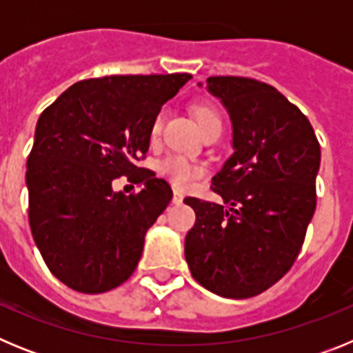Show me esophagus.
Here are the masks:
<instances>
[{
	"instance_id": "1",
	"label": "esophagus",
	"mask_w": 353,
	"mask_h": 353,
	"mask_svg": "<svg viewBox=\"0 0 353 353\" xmlns=\"http://www.w3.org/2000/svg\"><path fill=\"white\" fill-rule=\"evenodd\" d=\"M183 201V194L182 191H179V189H173V203L174 205H180Z\"/></svg>"
}]
</instances>
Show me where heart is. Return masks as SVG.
I'll use <instances>...</instances> for the list:
<instances>
[{
    "instance_id": "heart-1",
    "label": "heart",
    "mask_w": 353,
    "mask_h": 353,
    "mask_svg": "<svg viewBox=\"0 0 353 353\" xmlns=\"http://www.w3.org/2000/svg\"><path fill=\"white\" fill-rule=\"evenodd\" d=\"M194 114L201 127L210 123V121L219 120L217 111L208 104L194 105ZM159 129H161V117H157V120H155L154 134H157ZM161 173L168 176L176 187H189L196 179L201 176L203 170L199 164L192 162L191 159L183 157V155H170L161 162Z\"/></svg>"
}]
</instances>
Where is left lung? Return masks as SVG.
Here are the masks:
<instances>
[{"instance_id": "8db88e82", "label": "left lung", "mask_w": 353, "mask_h": 353, "mask_svg": "<svg viewBox=\"0 0 353 353\" xmlns=\"http://www.w3.org/2000/svg\"><path fill=\"white\" fill-rule=\"evenodd\" d=\"M207 90L230 114L233 155L212 179L223 203L183 199L196 212L185 260L207 290L249 299L279 281L301 252L316 208L320 145L301 109L270 84L215 76Z\"/></svg>"}]
</instances>
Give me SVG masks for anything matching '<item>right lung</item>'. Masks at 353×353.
<instances>
[{"label":"right lung","mask_w":353,"mask_h":353,"mask_svg":"<svg viewBox=\"0 0 353 353\" xmlns=\"http://www.w3.org/2000/svg\"><path fill=\"white\" fill-rule=\"evenodd\" d=\"M191 74L108 76L72 84L37 121L28 157L31 235L68 288L102 293L138 267L148 228L170 205L166 180L136 166L150 146L162 104ZM141 183L138 195L112 180Z\"/></svg>","instance_id":"1"}]
</instances>
